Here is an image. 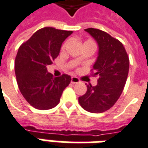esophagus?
Returning <instances> with one entry per match:
<instances>
[{
    "mask_svg": "<svg viewBox=\"0 0 148 148\" xmlns=\"http://www.w3.org/2000/svg\"><path fill=\"white\" fill-rule=\"evenodd\" d=\"M71 83L72 84H76V83H78L80 81H79V79H78V77H71Z\"/></svg>",
    "mask_w": 148,
    "mask_h": 148,
    "instance_id": "esophagus-1",
    "label": "esophagus"
}]
</instances>
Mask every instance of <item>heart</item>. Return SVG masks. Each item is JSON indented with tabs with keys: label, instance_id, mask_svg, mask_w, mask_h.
I'll use <instances>...</instances> for the list:
<instances>
[{
	"label": "heart",
	"instance_id": "b5f03b06",
	"mask_svg": "<svg viewBox=\"0 0 148 148\" xmlns=\"http://www.w3.org/2000/svg\"><path fill=\"white\" fill-rule=\"evenodd\" d=\"M86 42H93V41H91V40H87ZM66 45H67V42H64V43H63V45H62V48L65 49L66 48Z\"/></svg>",
	"mask_w": 148,
	"mask_h": 148
}]
</instances>
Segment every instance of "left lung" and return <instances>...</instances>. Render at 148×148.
Listing matches in <instances>:
<instances>
[{
    "mask_svg": "<svg viewBox=\"0 0 148 148\" xmlns=\"http://www.w3.org/2000/svg\"><path fill=\"white\" fill-rule=\"evenodd\" d=\"M85 31L98 44V56L92 75H98L99 78L96 86L87 85L86 93L78 97V101L85 110L101 113L114 106L123 92L128 74L129 58L123 44L107 32L92 27Z\"/></svg>",
    "mask_w": 148,
    "mask_h": 148,
    "instance_id": "8db88e82",
    "label": "left lung"
}]
</instances>
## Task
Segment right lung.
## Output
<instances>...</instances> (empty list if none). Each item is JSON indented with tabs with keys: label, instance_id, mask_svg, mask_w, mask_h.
<instances>
[{
	"label": "right lung",
	"instance_id": "1",
	"mask_svg": "<svg viewBox=\"0 0 148 148\" xmlns=\"http://www.w3.org/2000/svg\"><path fill=\"white\" fill-rule=\"evenodd\" d=\"M72 31L46 27L39 29L18 50L15 74L18 87L25 100L40 110L54 108L65 88L71 83L67 74L54 77L47 66L58 57L62 43Z\"/></svg>",
	"mask_w": 148,
	"mask_h": 148
}]
</instances>
